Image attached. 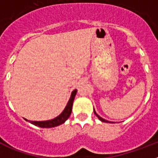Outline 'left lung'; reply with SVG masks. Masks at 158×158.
<instances>
[{
	"label": "left lung",
	"mask_w": 158,
	"mask_h": 158,
	"mask_svg": "<svg viewBox=\"0 0 158 158\" xmlns=\"http://www.w3.org/2000/svg\"><path fill=\"white\" fill-rule=\"evenodd\" d=\"M94 113H95V115H96V116L98 117V118H99V119H100V121H102V122H104V123H110V122H109V121H107V120H106V119H104V118H101V117H100V115H97V114H96V111H95V110H94Z\"/></svg>",
	"instance_id": "1"
}]
</instances>
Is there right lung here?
I'll return each mask as SVG.
<instances>
[{
  "label": "right lung",
  "mask_w": 158,
  "mask_h": 158,
  "mask_svg": "<svg viewBox=\"0 0 158 158\" xmlns=\"http://www.w3.org/2000/svg\"><path fill=\"white\" fill-rule=\"evenodd\" d=\"M77 90L75 89L73 90L71 94L70 99H69L68 104H67L66 107H65L64 111L61 113V115H58V117L54 118V119H51V120L48 121H29L27 119L25 118V120L29 121L31 123L34 124L35 126L40 127L43 128H50V127H57L58 125H61L63 123H65V121L66 120L67 118H69V115L71 114V111H72V107H73V100H74L75 96L77 94Z\"/></svg>",
  "instance_id": "obj_1"
}]
</instances>
